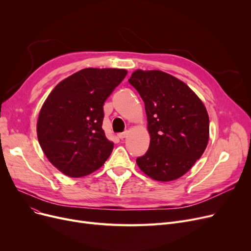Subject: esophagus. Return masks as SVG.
Returning a JSON list of instances; mask_svg holds the SVG:
<instances>
[{"mask_svg": "<svg viewBox=\"0 0 251 251\" xmlns=\"http://www.w3.org/2000/svg\"><path fill=\"white\" fill-rule=\"evenodd\" d=\"M127 135H128V132H127V131H125V132H123V133H119L118 137L120 138V139H124Z\"/></svg>", "mask_w": 251, "mask_h": 251, "instance_id": "esophagus-1", "label": "esophagus"}]
</instances>
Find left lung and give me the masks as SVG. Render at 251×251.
<instances>
[{
	"mask_svg": "<svg viewBox=\"0 0 251 251\" xmlns=\"http://www.w3.org/2000/svg\"><path fill=\"white\" fill-rule=\"evenodd\" d=\"M128 81L144 101L151 136L137 166L156 181L182 177L207 146L209 119L203 102L186 83L160 70L137 69Z\"/></svg>",
	"mask_w": 251,
	"mask_h": 251,
	"instance_id": "1",
	"label": "left lung"
}]
</instances>
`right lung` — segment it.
<instances>
[{"label": "right lung", "instance_id": "obj_1", "mask_svg": "<svg viewBox=\"0 0 251 251\" xmlns=\"http://www.w3.org/2000/svg\"><path fill=\"white\" fill-rule=\"evenodd\" d=\"M127 70L85 68L59 82L39 111L36 132L50 164L64 175L83 177L108 160L114 142L101 128L103 103Z\"/></svg>", "mask_w": 251, "mask_h": 251}]
</instances>
